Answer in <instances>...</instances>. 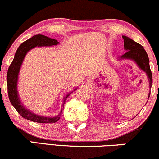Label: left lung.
Returning a JSON list of instances; mask_svg holds the SVG:
<instances>
[{
  "mask_svg": "<svg viewBox=\"0 0 159 159\" xmlns=\"http://www.w3.org/2000/svg\"><path fill=\"white\" fill-rule=\"evenodd\" d=\"M122 38L124 40V49L127 52L120 57V59L122 58V59H131L134 61L140 67V69L147 74L149 82V88L151 89L152 85V75L149 67V60L147 52L140 44L137 43L129 37L122 36ZM149 96L150 93L148 96V100L149 98Z\"/></svg>",
  "mask_w": 159,
  "mask_h": 159,
  "instance_id": "obj_1",
  "label": "left lung"
}]
</instances>
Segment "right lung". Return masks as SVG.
<instances>
[{"label":"right lung","mask_w":159,"mask_h":159,"mask_svg":"<svg viewBox=\"0 0 159 159\" xmlns=\"http://www.w3.org/2000/svg\"><path fill=\"white\" fill-rule=\"evenodd\" d=\"M59 43L55 39L50 38L42 34H37L31 37L30 39L23 42L18 48L13 60H12L11 65L9 67L7 74V92L9 99L12 106L15 107L16 111L20 114L23 118L32 121L34 122L40 123H54L56 122L60 119V116L61 114L62 110L61 111L59 115L55 117H45L42 116H38L31 113L30 110H27L21 103L20 99L19 98V94L17 92V82L18 76H19V70H20L21 65H22L25 56H26L27 52L31 50L33 48L36 46H50L58 45ZM75 89L74 91L76 90ZM74 91L71 92L72 93ZM71 93L67 94L65 96L63 101V107L65 105V101L67 98Z\"/></svg>","instance_id":"add662e5"}]
</instances>
